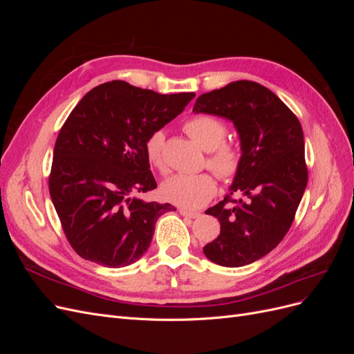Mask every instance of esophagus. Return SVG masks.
<instances>
[{
    "mask_svg": "<svg viewBox=\"0 0 354 354\" xmlns=\"http://www.w3.org/2000/svg\"><path fill=\"white\" fill-rule=\"evenodd\" d=\"M180 211V214L183 217H187V218H198L201 214L199 212H194V211H189V209H186V208H180L178 209Z\"/></svg>",
    "mask_w": 354,
    "mask_h": 354,
    "instance_id": "34e87169",
    "label": "esophagus"
}]
</instances>
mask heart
I'll use <instances>...</instances> for the list:
<instances>
[{
	"label": "heart",
	"mask_w": 354,
	"mask_h": 354,
	"mask_svg": "<svg viewBox=\"0 0 354 354\" xmlns=\"http://www.w3.org/2000/svg\"><path fill=\"white\" fill-rule=\"evenodd\" d=\"M185 131L203 151L209 152L207 164L221 178H232L238 173L241 167V152L233 145L224 143L226 125L220 120L209 115L192 116L185 122ZM164 142L165 136L162 131H153L145 142V152L149 162L159 169H165ZM216 178L208 173L176 174L164 181L160 195L165 201L176 203L178 207L196 209L209 202L216 195Z\"/></svg>",
	"instance_id": "heart-1"
}]
</instances>
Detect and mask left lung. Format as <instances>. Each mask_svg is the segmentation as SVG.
<instances>
[{
	"label": "left lung",
	"instance_id": "8db88e82",
	"mask_svg": "<svg viewBox=\"0 0 354 354\" xmlns=\"http://www.w3.org/2000/svg\"><path fill=\"white\" fill-rule=\"evenodd\" d=\"M194 112L233 122L241 142V167L229 195L205 211L218 218L220 234L203 254L224 267L251 264L279 245L304 195L301 124L273 91L252 81L201 94ZM233 193L240 198L230 200Z\"/></svg>",
	"mask_w": 354,
	"mask_h": 354
}]
</instances>
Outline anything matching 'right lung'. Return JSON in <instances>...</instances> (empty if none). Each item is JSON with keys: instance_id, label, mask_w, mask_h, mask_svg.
Listing matches in <instances>:
<instances>
[{"instance_id": "1", "label": "right lung", "mask_w": 354, "mask_h": 354, "mask_svg": "<svg viewBox=\"0 0 354 354\" xmlns=\"http://www.w3.org/2000/svg\"><path fill=\"white\" fill-rule=\"evenodd\" d=\"M194 97L112 81L75 106L56 140L48 187L63 232L84 260L113 269L136 263L158 218L176 211L137 196L156 187L145 142Z\"/></svg>"}]
</instances>
